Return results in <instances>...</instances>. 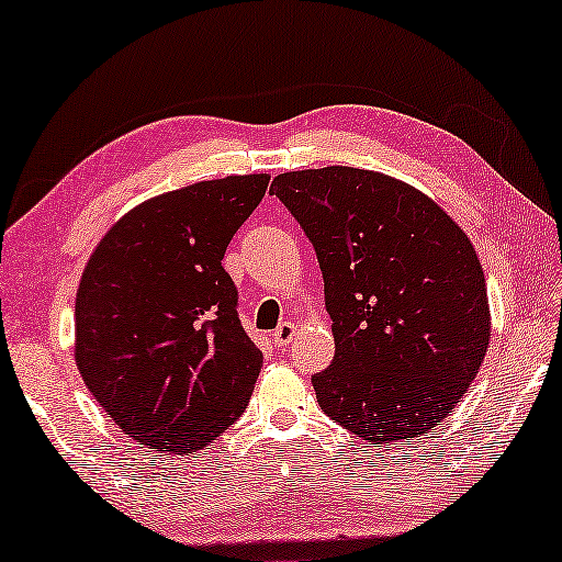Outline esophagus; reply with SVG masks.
<instances>
[{
	"label": "esophagus",
	"instance_id": "1",
	"mask_svg": "<svg viewBox=\"0 0 562 562\" xmlns=\"http://www.w3.org/2000/svg\"><path fill=\"white\" fill-rule=\"evenodd\" d=\"M295 335H297V323L288 319V323H282L278 329H274L272 340L278 347H288L292 340H295Z\"/></svg>",
	"mask_w": 562,
	"mask_h": 562
}]
</instances>
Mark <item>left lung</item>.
I'll use <instances>...</instances> for the list:
<instances>
[{
    "mask_svg": "<svg viewBox=\"0 0 562 562\" xmlns=\"http://www.w3.org/2000/svg\"><path fill=\"white\" fill-rule=\"evenodd\" d=\"M272 194L317 252L335 360L313 378L323 413L370 445L430 432L473 385L490 342L470 237L427 194L358 167L284 172Z\"/></svg>",
    "mask_w": 562,
    "mask_h": 562,
    "instance_id": "8db88e82",
    "label": "left lung"
}]
</instances>
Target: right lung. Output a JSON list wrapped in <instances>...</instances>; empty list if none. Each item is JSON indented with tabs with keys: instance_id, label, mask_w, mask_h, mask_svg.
Instances as JSON below:
<instances>
[{
	"instance_id": "1",
	"label": "right lung",
	"mask_w": 562,
	"mask_h": 562,
	"mask_svg": "<svg viewBox=\"0 0 562 562\" xmlns=\"http://www.w3.org/2000/svg\"><path fill=\"white\" fill-rule=\"evenodd\" d=\"M270 175L187 184L137 204L85 265L75 360L124 435L167 456L220 438L252 395L262 352L237 317L222 267Z\"/></svg>"
}]
</instances>
